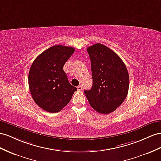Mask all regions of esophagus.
<instances>
[{
    "instance_id": "1",
    "label": "esophagus",
    "mask_w": 161,
    "mask_h": 161,
    "mask_svg": "<svg viewBox=\"0 0 161 161\" xmlns=\"http://www.w3.org/2000/svg\"><path fill=\"white\" fill-rule=\"evenodd\" d=\"M77 90H79V91H81V90H82V86H81V85H79L77 87Z\"/></svg>"
}]
</instances>
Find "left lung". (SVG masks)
I'll return each instance as SVG.
<instances>
[{"mask_svg":"<svg viewBox=\"0 0 161 161\" xmlns=\"http://www.w3.org/2000/svg\"><path fill=\"white\" fill-rule=\"evenodd\" d=\"M91 60L92 87L84 90L90 106L97 112L108 114L126 98L129 75L126 65L116 53L101 43L87 48Z\"/></svg>","mask_w":161,"mask_h":161,"instance_id":"8db88e82","label":"left lung"}]
</instances>
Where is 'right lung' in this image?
<instances>
[{
    "label": "right lung",
    "instance_id": "1",
    "mask_svg": "<svg viewBox=\"0 0 161 161\" xmlns=\"http://www.w3.org/2000/svg\"><path fill=\"white\" fill-rule=\"evenodd\" d=\"M74 52L71 47L54 45L41 53L31 65L28 73L31 95L35 103L46 112H60L77 91L63 70Z\"/></svg>",
    "mask_w": 161,
    "mask_h": 161
}]
</instances>
